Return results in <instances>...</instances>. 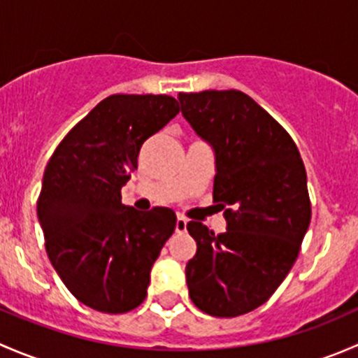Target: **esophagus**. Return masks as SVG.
<instances>
[{
    "mask_svg": "<svg viewBox=\"0 0 358 358\" xmlns=\"http://www.w3.org/2000/svg\"><path fill=\"white\" fill-rule=\"evenodd\" d=\"M175 230L178 234H183L187 230V218H183V216H178L176 218V225H175Z\"/></svg>",
    "mask_w": 358,
    "mask_h": 358,
    "instance_id": "1",
    "label": "esophagus"
}]
</instances>
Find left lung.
Listing matches in <instances>:
<instances>
[{
    "mask_svg": "<svg viewBox=\"0 0 358 358\" xmlns=\"http://www.w3.org/2000/svg\"><path fill=\"white\" fill-rule=\"evenodd\" d=\"M182 115L215 154L213 197L227 230L201 222L187 230L197 244L185 266L194 305L213 317L258 308L282 284L308 230L306 171L286 129L237 90L180 93Z\"/></svg>",
    "mask_w": 358,
    "mask_h": 358,
    "instance_id": "obj_1",
    "label": "left lung"
}]
</instances>
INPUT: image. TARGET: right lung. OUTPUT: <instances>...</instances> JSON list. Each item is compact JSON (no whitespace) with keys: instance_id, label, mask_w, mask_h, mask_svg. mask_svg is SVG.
Instances as JSON below:
<instances>
[{"instance_id":"1","label":"right lung","mask_w":358,"mask_h":358,"mask_svg":"<svg viewBox=\"0 0 358 358\" xmlns=\"http://www.w3.org/2000/svg\"><path fill=\"white\" fill-rule=\"evenodd\" d=\"M178 102L168 95H112L62 140L43 175L38 220L46 252L83 305L124 313L145 299L150 270L175 232L169 208L142 213L121 202L147 138Z\"/></svg>"}]
</instances>
